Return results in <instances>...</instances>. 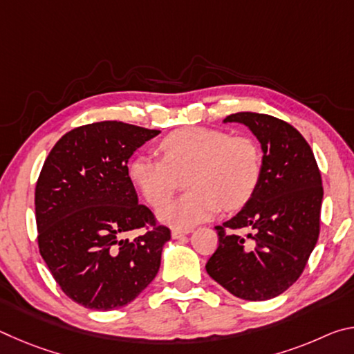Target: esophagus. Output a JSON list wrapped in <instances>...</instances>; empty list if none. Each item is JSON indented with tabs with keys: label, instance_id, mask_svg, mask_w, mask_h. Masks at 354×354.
Here are the masks:
<instances>
[{
	"label": "esophagus",
	"instance_id": "obj_1",
	"mask_svg": "<svg viewBox=\"0 0 354 354\" xmlns=\"http://www.w3.org/2000/svg\"><path fill=\"white\" fill-rule=\"evenodd\" d=\"M189 230H173L171 231V237L173 239H181V237H184V236H187L189 234Z\"/></svg>",
	"mask_w": 354,
	"mask_h": 354
}]
</instances>
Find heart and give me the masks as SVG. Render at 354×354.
Returning a JSON list of instances; mask_svg holds the SVG:
<instances>
[{
    "mask_svg": "<svg viewBox=\"0 0 354 354\" xmlns=\"http://www.w3.org/2000/svg\"><path fill=\"white\" fill-rule=\"evenodd\" d=\"M164 159L140 154L131 160V183L151 206H162L176 189V175L190 169L187 195L158 212V218L176 230H189L211 218L221 206H242L261 176V151L248 136H230L221 129L181 128L160 142Z\"/></svg>",
    "mask_w": 354,
    "mask_h": 354,
    "instance_id": "1",
    "label": "heart"
}]
</instances>
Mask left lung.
<instances>
[{
    "label": "left lung",
    "instance_id": "8db88e82",
    "mask_svg": "<svg viewBox=\"0 0 354 354\" xmlns=\"http://www.w3.org/2000/svg\"><path fill=\"white\" fill-rule=\"evenodd\" d=\"M223 123L245 124L259 140L261 176L241 211L215 226L218 248L206 272L234 297L266 301L295 283L313 253L322 176L313 149L292 124L257 112L232 113Z\"/></svg>",
    "mask_w": 354,
    "mask_h": 354
}]
</instances>
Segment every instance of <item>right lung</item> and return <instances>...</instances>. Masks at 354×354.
I'll use <instances>...</instances> for the list:
<instances>
[{
  "instance_id": "add662e5",
  "label": "right lung",
  "mask_w": 354,
  "mask_h": 354,
  "mask_svg": "<svg viewBox=\"0 0 354 354\" xmlns=\"http://www.w3.org/2000/svg\"><path fill=\"white\" fill-rule=\"evenodd\" d=\"M160 133L122 122L80 127L59 140L35 185L40 254L73 301L95 310L127 306L156 278L170 230L139 205L129 158ZM153 227L133 243L122 236Z\"/></svg>"
}]
</instances>
